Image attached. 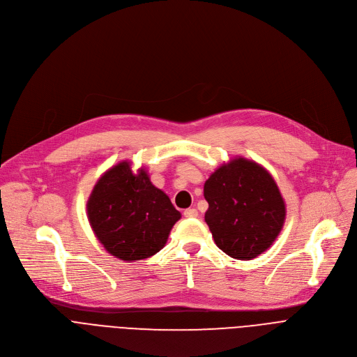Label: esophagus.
<instances>
[{
  "instance_id": "esophagus-1",
  "label": "esophagus",
  "mask_w": 357,
  "mask_h": 357,
  "mask_svg": "<svg viewBox=\"0 0 357 357\" xmlns=\"http://www.w3.org/2000/svg\"><path fill=\"white\" fill-rule=\"evenodd\" d=\"M183 216L188 218V219H192V218H197V211L196 209H186L183 212Z\"/></svg>"
}]
</instances>
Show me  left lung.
I'll return each mask as SVG.
<instances>
[{"mask_svg": "<svg viewBox=\"0 0 357 357\" xmlns=\"http://www.w3.org/2000/svg\"><path fill=\"white\" fill-rule=\"evenodd\" d=\"M205 213L216 245L236 260H252L278 237L285 203L270 172L260 164L234 158L205 182Z\"/></svg>", "mask_w": 357, "mask_h": 357, "instance_id": "left-lung-1", "label": "left lung"}]
</instances>
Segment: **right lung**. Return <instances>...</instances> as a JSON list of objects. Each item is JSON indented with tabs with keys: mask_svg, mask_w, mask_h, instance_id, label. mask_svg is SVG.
<instances>
[{
	"mask_svg": "<svg viewBox=\"0 0 357 357\" xmlns=\"http://www.w3.org/2000/svg\"><path fill=\"white\" fill-rule=\"evenodd\" d=\"M87 219L112 256L131 263L157 254L181 213L167 193L151 183L144 168L130 161L106 171L87 200Z\"/></svg>",
	"mask_w": 357,
	"mask_h": 357,
	"instance_id": "obj_1",
	"label": "right lung"
}]
</instances>
